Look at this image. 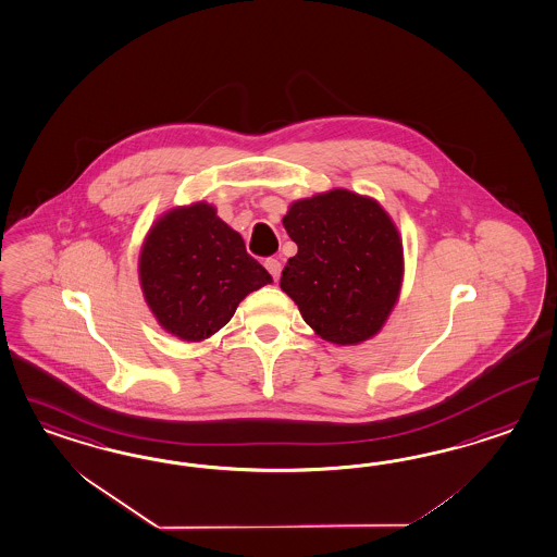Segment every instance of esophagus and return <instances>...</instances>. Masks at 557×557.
I'll use <instances>...</instances> for the list:
<instances>
[{"label": "esophagus", "mask_w": 557, "mask_h": 557, "mask_svg": "<svg viewBox=\"0 0 557 557\" xmlns=\"http://www.w3.org/2000/svg\"><path fill=\"white\" fill-rule=\"evenodd\" d=\"M264 269L271 272V276L274 281H278L281 271H283V267H281V262H278L276 258H267V260H264Z\"/></svg>", "instance_id": "1"}]
</instances>
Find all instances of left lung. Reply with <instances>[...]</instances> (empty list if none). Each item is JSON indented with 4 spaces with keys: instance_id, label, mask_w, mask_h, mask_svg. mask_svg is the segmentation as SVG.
Listing matches in <instances>:
<instances>
[{
    "instance_id": "8db88e82",
    "label": "left lung",
    "mask_w": 557,
    "mask_h": 557,
    "mask_svg": "<svg viewBox=\"0 0 557 557\" xmlns=\"http://www.w3.org/2000/svg\"><path fill=\"white\" fill-rule=\"evenodd\" d=\"M299 252L281 288L315 334L354 346L381 332L400 293L403 244L379 201L346 189L295 201L283 218Z\"/></svg>"
}]
</instances>
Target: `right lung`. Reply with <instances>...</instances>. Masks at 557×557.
<instances>
[{
    "label": "right lung",
    "instance_id": "1",
    "mask_svg": "<svg viewBox=\"0 0 557 557\" xmlns=\"http://www.w3.org/2000/svg\"><path fill=\"white\" fill-rule=\"evenodd\" d=\"M138 269L154 318L187 342L220 332L248 293L272 283L238 232L203 201L171 209L150 227Z\"/></svg>",
    "mask_w": 557,
    "mask_h": 557
}]
</instances>
